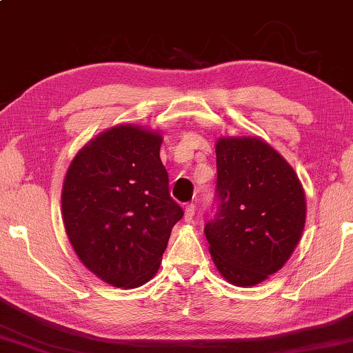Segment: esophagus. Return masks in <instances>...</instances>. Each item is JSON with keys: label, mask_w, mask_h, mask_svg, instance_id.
Segmentation results:
<instances>
[{"label": "esophagus", "mask_w": 353, "mask_h": 353, "mask_svg": "<svg viewBox=\"0 0 353 353\" xmlns=\"http://www.w3.org/2000/svg\"><path fill=\"white\" fill-rule=\"evenodd\" d=\"M194 213H196V205H194V203H188L187 207H185V214H183L185 222H191V221H193Z\"/></svg>", "instance_id": "esophagus-1"}]
</instances>
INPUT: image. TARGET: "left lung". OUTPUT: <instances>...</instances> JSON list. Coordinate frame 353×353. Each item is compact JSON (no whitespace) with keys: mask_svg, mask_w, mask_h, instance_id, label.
<instances>
[{"mask_svg":"<svg viewBox=\"0 0 353 353\" xmlns=\"http://www.w3.org/2000/svg\"><path fill=\"white\" fill-rule=\"evenodd\" d=\"M216 168V211L203 228L210 253L228 283L256 285L298 245L304 190L283 156L256 137L217 140Z\"/></svg>","mask_w":353,"mask_h":353,"instance_id":"left-lung-1","label":"left lung"}]
</instances>
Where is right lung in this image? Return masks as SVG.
Masks as SVG:
<instances>
[{
  "mask_svg": "<svg viewBox=\"0 0 353 353\" xmlns=\"http://www.w3.org/2000/svg\"><path fill=\"white\" fill-rule=\"evenodd\" d=\"M160 145L156 132L114 126L75 156L63 183L68 238L83 264L114 287L154 276L183 216L170 196Z\"/></svg>",
  "mask_w": 353,
  "mask_h": 353,
  "instance_id": "1",
  "label": "right lung"
}]
</instances>
